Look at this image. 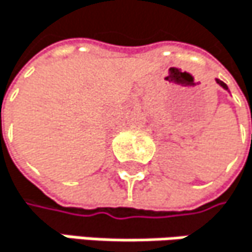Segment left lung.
<instances>
[{
    "mask_svg": "<svg viewBox=\"0 0 252 252\" xmlns=\"http://www.w3.org/2000/svg\"><path fill=\"white\" fill-rule=\"evenodd\" d=\"M217 82H218V83H220V85H221L222 88H225V89H228V88H227V85H225V83H224L222 80H218V79H217Z\"/></svg>",
    "mask_w": 252,
    "mask_h": 252,
    "instance_id": "obj_1",
    "label": "left lung"
}]
</instances>
